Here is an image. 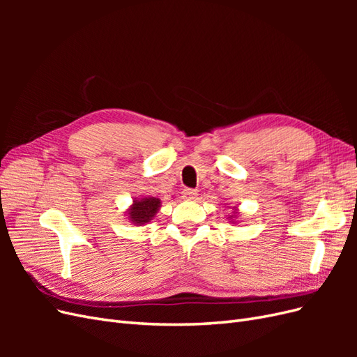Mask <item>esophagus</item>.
<instances>
[{"mask_svg":"<svg viewBox=\"0 0 357 357\" xmlns=\"http://www.w3.org/2000/svg\"><path fill=\"white\" fill-rule=\"evenodd\" d=\"M197 190H193V189H183V192H181V197H183V199H186V201H192V199H195L197 198Z\"/></svg>","mask_w":357,"mask_h":357,"instance_id":"obj_1","label":"esophagus"}]
</instances>
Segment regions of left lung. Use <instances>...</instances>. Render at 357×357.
<instances>
[{
    "instance_id": "8db88e82",
    "label": "left lung",
    "mask_w": 357,
    "mask_h": 357,
    "mask_svg": "<svg viewBox=\"0 0 357 357\" xmlns=\"http://www.w3.org/2000/svg\"><path fill=\"white\" fill-rule=\"evenodd\" d=\"M232 210H234V211H232V214H231L229 218H228L231 222H234L236 218H238V210H236V207H235V208H232Z\"/></svg>"
}]
</instances>
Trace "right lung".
<instances>
[{
    "label": "right lung",
    "instance_id": "obj_1",
    "mask_svg": "<svg viewBox=\"0 0 357 357\" xmlns=\"http://www.w3.org/2000/svg\"><path fill=\"white\" fill-rule=\"evenodd\" d=\"M160 207V199L155 197H144V198H135L132 205L128 208L126 215L128 220L132 222L137 226H142L153 220L158 210Z\"/></svg>",
    "mask_w": 357,
    "mask_h": 357
}]
</instances>
